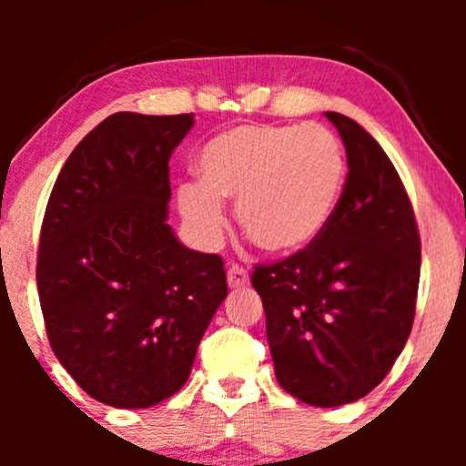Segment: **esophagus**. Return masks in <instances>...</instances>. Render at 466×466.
<instances>
[{
    "mask_svg": "<svg viewBox=\"0 0 466 466\" xmlns=\"http://www.w3.org/2000/svg\"><path fill=\"white\" fill-rule=\"evenodd\" d=\"M249 282V274L240 265H229L228 269V285L232 289H240Z\"/></svg>",
    "mask_w": 466,
    "mask_h": 466,
    "instance_id": "34e87169",
    "label": "esophagus"
}]
</instances>
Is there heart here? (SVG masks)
<instances>
[{
    "label": "heart",
    "mask_w": 466,
    "mask_h": 466,
    "mask_svg": "<svg viewBox=\"0 0 466 466\" xmlns=\"http://www.w3.org/2000/svg\"><path fill=\"white\" fill-rule=\"evenodd\" d=\"M201 179L179 186V212L206 240L226 228L237 201L240 232L269 254H293L333 217L346 159L322 125H240L218 133L199 157Z\"/></svg>",
    "instance_id": "obj_1"
}]
</instances>
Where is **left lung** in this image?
Returning <instances> with one entry per match:
<instances>
[{"label":"left lung","instance_id":"8db88e82","mask_svg":"<svg viewBox=\"0 0 466 466\" xmlns=\"http://www.w3.org/2000/svg\"><path fill=\"white\" fill-rule=\"evenodd\" d=\"M339 131L349 177L333 217L307 248L254 267L267 341L285 392L315 408L366 397L408 341L420 278V238L397 168L350 117Z\"/></svg>","mask_w":466,"mask_h":466}]
</instances>
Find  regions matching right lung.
Masks as SVG:
<instances>
[{
  "instance_id": "add662e5",
  "label": "right lung",
  "mask_w": 466,
  "mask_h": 466,
  "mask_svg": "<svg viewBox=\"0 0 466 466\" xmlns=\"http://www.w3.org/2000/svg\"><path fill=\"white\" fill-rule=\"evenodd\" d=\"M195 116H109L47 201L36 287L47 339L89 397L140 410L181 390L228 296L221 256L168 226V159Z\"/></svg>"
}]
</instances>
